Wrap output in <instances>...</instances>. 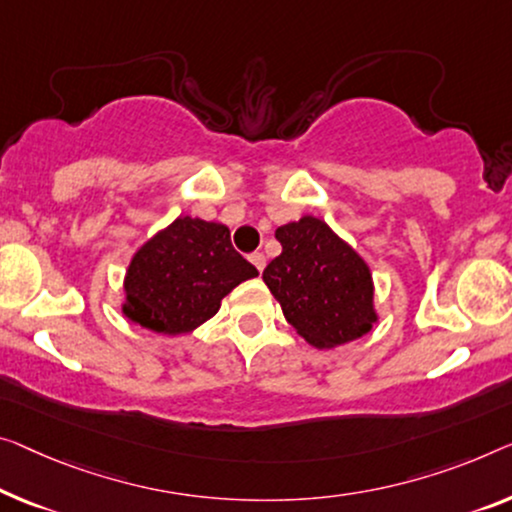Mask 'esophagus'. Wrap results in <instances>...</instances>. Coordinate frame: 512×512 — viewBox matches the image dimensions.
<instances>
[{"instance_id": "esophagus-1", "label": "esophagus", "mask_w": 512, "mask_h": 512, "mask_svg": "<svg viewBox=\"0 0 512 512\" xmlns=\"http://www.w3.org/2000/svg\"><path fill=\"white\" fill-rule=\"evenodd\" d=\"M248 259H250V262H253V266H255V269H257L259 273L264 271V266H266V257H264L262 253H253V255H250Z\"/></svg>"}]
</instances>
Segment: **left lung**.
I'll list each match as a JSON object with an SVG mask.
<instances>
[{
    "instance_id": "1",
    "label": "left lung",
    "mask_w": 512,
    "mask_h": 512,
    "mask_svg": "<svg viewBox=\"0 0 512 512\" xmlns=\"http://www.w3.org/2000/svg\"><path fill=\"white\" fill-rule=\"evenodd\" d=\"M282 253L262 278L296 333L317 349L352 342L377 322L370 266L324 220L303 216L276 230Z\"/></svg>"
}]
</instances>
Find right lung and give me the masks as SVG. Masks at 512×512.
<instances>
[{
  "label": "right lung",
  "instance_id": "1",
  "mask_svg": "<svg viewBox=\"0 0 512 512\" xmlns=\"http://www.w3.org/2000/svg\"><path fill=\"white\" fill-rule=\"evenodd\" d=\"M255 276L225 225L179 216L133 255L121 312L154 333H190L216 315L236 285Z\"/></svg>",
  "mask_w": 512,
  "mask_h": 512
}]
</instances>
